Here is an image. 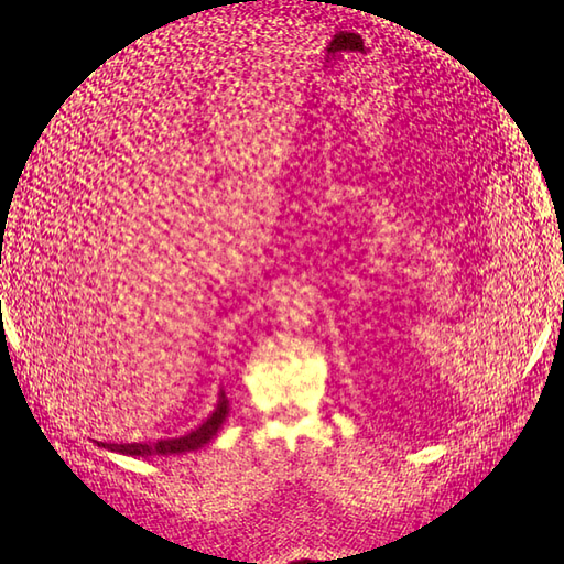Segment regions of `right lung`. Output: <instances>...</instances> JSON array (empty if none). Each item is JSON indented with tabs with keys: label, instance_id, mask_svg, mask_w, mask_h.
<instances>
[{
	"label": "right lung",
	"instance_id": "1",
	"mask_svg": "<svg viewBox=\"0 0 564 564\" xmlns=\"http://www.w3.org/2000/svg\"><path fill=\"white\" fill-rule=\"evenodd\" d=\"M227 412H230V400L225 398V390H220L218 406H215V412L198 429H194L186 436L162 438V441H154V443H99V446L116 451V453H123V455H140V458H148V455L188 453V451L200 448L203 443H208L215 434H218V429L223 426Z\"/></svg>",
	"mask_w": 564,
	"mask_h": 564
}]
</instances>
